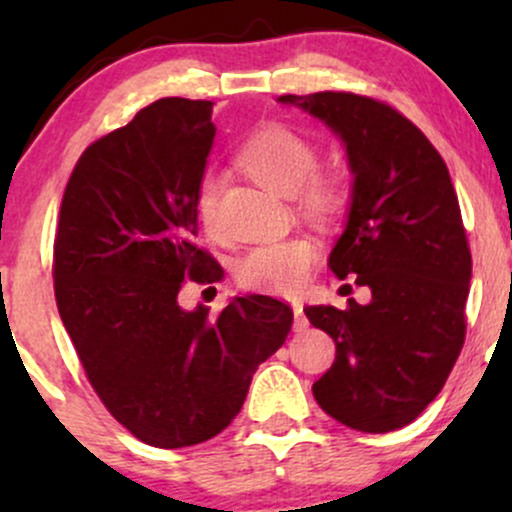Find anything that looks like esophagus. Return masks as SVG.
I'll return each instance as SVG.
<instances>
[{
  "label": "esophagus",
  "instance_id": "esophagus-1",
  "mask_svg": "<svg viewBox=\"0 0 512 512\" xmlns=\"http://www.w3.org/2000/svg\"><path fill=\"white\" fill-rule=\"evenodd\" d=\"M293 330L296 332H303L305 327H308V317L303 315V305L301 303H293Z\"/></svg>",
  "mask_w": 512,
  "mask_h": 512
}]
</instances>
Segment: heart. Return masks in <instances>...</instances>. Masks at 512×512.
Listing matches in <instances>:
<instances>
[{"label":"heart","mask_w":512,"mask_h":512,"mask_svg":"<svg viewBox=\"0 0 512 512\" xmlns=\"http://www.w3.org/2000/svg\"><path fill=\"white\" fill-rule=\"evenodd\" d=\"M238 166L276 195H296L298 209L315 221H332L346 204V182L339 173H315V146L284 125H264L240 144ZM219 178L204 173L195 192V209L207 231H214ZM317 262L310 238L291 236L255 245L236 262L243 289L289 296L308 281Z\"/></svg>","instance_id":"obj_1"}]
</instances>
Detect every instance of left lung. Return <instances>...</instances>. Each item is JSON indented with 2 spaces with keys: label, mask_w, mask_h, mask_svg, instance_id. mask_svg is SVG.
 <instances>
[{
  "label": "left lung",
  "mask_w": 512,
  "mask_h": 512,
  "mask_svg": "<svg viewBox=\"0 0 512 512\" xmlns=\"http://www.w3.org/2000/svg\"><path fill=\"white\" fill-rule=\"evenodd\" d=\"M279 103L342 139L354 185L330 269L370 289L366 305L305 308L337 344L313 395L339 424L395 431L436 399L464 344L472 252L448 166L419 127L373 98L322 91Z\"/></svg>",
  "instance_id": "obj_1"
}]
</instances>
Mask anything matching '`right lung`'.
<instances>
[{
  "instance_id": "obj_1",
  "label": "right lung",
  "mask_w": 512,
  "mask_h": 512,
  "mask_svg": "<svg viewBox=\"0 0 512 512\" xmlns=\"http://www.w3.org/2000/svg\"><path fill=\"white\" fill-rule=\"evenodd\" d=\"M214 103L161 98L81 154L62 197L55 298L88 383L154 448L204 443L236 419L257 366L286 342L293 310L236 296L219 315L180 308L182 281L223 269L195 245V192Z\"/></svg>"
}]
</instances>
